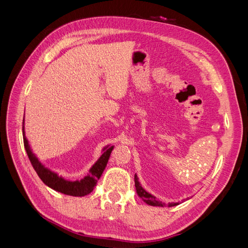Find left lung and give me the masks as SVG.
<instances>
[{"mask_svg": "<svg viewBox=\"0 0 248 248\" xmlns=\"http://www.w3.org/2000/svg\"><path fill=\"white\" fill-rule=\"evenodd\" d=\"M134 184H136V189H137V193L138 196L144 201L146 204L150 205V206H156V207H164L167 206L166 202H162L161 201H158L156 199V197L152 196L151 193L147 192L144 188H142L140 181H139V177L137 176V174L134 175ZM179 205V202H169L168 204V207H174V206H177Z\"/></svg>", "mask_w": 248, "mask_h": 248, "instance_id": "left-lung-1", "label": "left lung"}]
</instances>
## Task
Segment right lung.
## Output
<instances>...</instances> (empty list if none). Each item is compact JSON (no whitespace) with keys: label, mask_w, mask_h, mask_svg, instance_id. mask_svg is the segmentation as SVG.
Returning a JSON list of instances; mask_svg holds the SVG:
<instances>
[{"label":"right lung","mask_w":248,"mask_h":248,"mask_svg":"<svg viewBox=\"0 0 248 248\" xmlns=\"http://www.w3.org/2000/svg\"><path fill=\"white\" fill-rule=\"evenodd\" d=\"M22 136H24V145L29 159L31 161L37 175L42 180V182L50 187L51 189L72 197H85L93 191L97 181H98V179L101 177L104 169L107 167L110 153L114 149V146L109 145L104 147L102 149L101 156L90 169L89 174L80 180L70 181V180H66L62 176H59L57 172L44 167L39 159L37 158V156L33 153L31 147L29 145V140L26 138L25 119L22 121Z\"/></svg>","instance_id":"1"}]
</instances>
